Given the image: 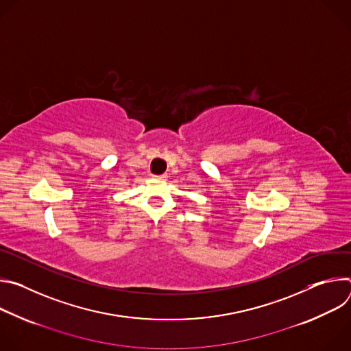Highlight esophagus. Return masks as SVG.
<instances>
[{
    "instance_id": "obj_1",
    "label": "esophagus",
    "mask_w": 351,
    "mask_h": 351,
    "mask_svg": "<svg viewBox=\"0 0 351 351\" xmlns=\"http://www.w3.org/2000/svg\"><path fill=\"white\" fill-rule=\"evenodd\" d=\"M154 178L156 179H167L168 176H167V173H164V175H154Z\"/></svg>"
}]
</instances>
